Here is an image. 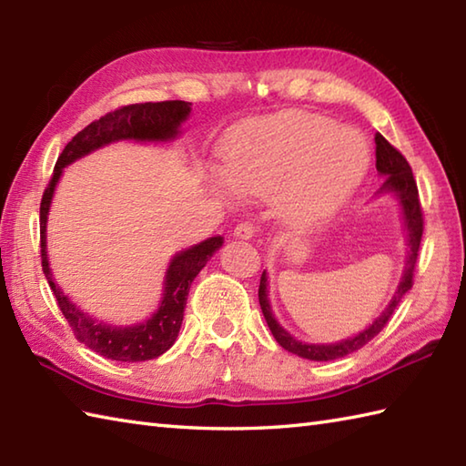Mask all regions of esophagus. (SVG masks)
<instances>
[{
	"label": "esophagus",
	"mask_w": 466,
	"mask_h": 466,
	"mask_svg": "<svg viewBox=\"0 0 466 466\" xmlns=\"http://www.w3.org/2000/svg\"><path fill=\"white\" fill-rule=\"evenodd\" d=\"M256 232H258V228H256L252 222H242L234 228V236L242 240H250Z\"/></svg>",
	"instance_id": "34e87169"
}]
</instances>
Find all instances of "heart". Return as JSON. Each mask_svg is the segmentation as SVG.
<instances>
[{
	"instance_id": "1",
	"label": "heart",
	"mask_w": 466,
	"mask_h": 466,
	"mask_svg": "<svg viewBox=\"0 0 466 466\" xmlns=\"http://www.w3.org/2000/svg\"><path fill=\"white\" fill-rule=\"evenodd\" d=\"M234 184L256 196H279L296 220L330 216L359 186L370 166V147L352 127L309 112H280L234 126L222 146Z\"/></svg>"
}]
</instances>
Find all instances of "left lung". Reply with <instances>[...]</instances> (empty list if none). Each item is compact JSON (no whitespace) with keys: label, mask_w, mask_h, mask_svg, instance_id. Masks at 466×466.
<instances>
[{"label":"left lung","mask_w":466,"mask_h":466,"mask_svg":"<svg viewBox=\"0 0 466 466\" xmlns=\"http://www.w3.org/2000/svg\"><path fill=\"white\" fill-rule=\"evenodd\" d=\"M374 142H376V170L380 172V176H384L380 192L397 194L400 208H402V216H404V228H407V236H409V258H407V266H404L402 280L399 284L397 292H394L392 300L389 302V306H386L379 319H376L366 330L352 336V339H346V340L336 342V344H306V342L296 340L294 336H290L279 322H276L274 314L270 310L268 290H266V286H268V279H266V272H262L258 300H260V309H262V314L266 319V324H268V329L272 330L276 342H279L284 350H289L296 356H302V359L326 362V360L342 359V356H346V354L360 350L364 344H369L374 336H379V332L384 329L386 324H389L394 310H397V306L404 299V294L412 289L414 266H417L420 238H422V230H424V218H422V208H420V200H419L417 180H414L407 157H404L397 150V147L386 142L380 134L374 136Z\"/></svg>","instance_id":"obj_1"}]
</instances>
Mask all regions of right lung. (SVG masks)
<instances>
[{"instance_id": "add662e5", "label": "right lung", "mask_w": 466, "mask_h": 466, "mask_svg": "<svg viewBox=\"0 0 466 466\" xmlns=\"http://www.w3.org/2000/svg\"><path fill=\"white\" fill-rule=\"evenodd\" d=\"M190 102L167 100V102H146L122 106L117 110L102 116L100 120L86 126L77 132L72 142H67L64 152L59 154L52 180H49L46 192L39 204V248H42V268L52 289L59 310L66 316L69 329L74 330L76 339L84 342L87 349L106 356L110 360L120 362H142L152 360L164 354L176 342L180 332L187 292L194 279L212 254L222 246V236H214L192 248L177 252L166 270L164 294L152 319L134 326H114L104 324L102 320L92 319L90 314L82 312L74 302L67 300L62 289L54 282L52 270H49L47 250H46V226L47 212L52 204L56 184L62 176L66 166L76 162L77 157L90 154L97 147L112 144L117 140H136V142H166L174 140L177 127L190 114Z\"/></svg>"}]
</instances>
